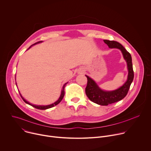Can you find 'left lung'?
Returning <instances> with one entry per match:
<instances>
[{"label":"left lung","instance_id":"obj_1","mask_svg":"<svg viewBox=\"0 0 151 151\" xmlns=\"http://www.w3.org/2000/svg\"><path fill=\"white\" fill-rule=\"evenodd\" d=\"M103 40L109 48H118L121 51L123 57L127 62L128 70L127 80L124 84L119 88L111 91L102 90L99 87V86L94 80L87 75H85L87 78V85L85 88L86 95L91 101L96 104L101 106H107L109 104L121 100L126 96L129 88H130L131 83L133 81L134 72L132 56L124 48V47L116 41L109 40Z\"/></svg>","mask_w":151,"mask_h":151}]
</instances>
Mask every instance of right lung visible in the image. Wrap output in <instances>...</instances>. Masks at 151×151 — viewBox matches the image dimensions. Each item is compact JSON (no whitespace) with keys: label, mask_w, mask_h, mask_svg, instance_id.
I'll list each match as a JSON object with an SVG mask.
<instances>
[{"label":"right lung","mask_w":151,"mask_h":151,"mask_svg":"<svg viewBox=\"0 0 151 151\" xmlns=\"http://www.w3.org/2000/svg\"><path fill=\"white\" fill-rule=\"evenodd\" d=\"M42 42V41L37 42L35 43V44H34L33 45H35V44H39V43H40V42ZM32 46H30V47H29V48H30ZM68 83V82H67V83H64V84L63 87V88H62V90H61V95H60V97H59L58 100L57 101H55V103H52V104H49V105H46V106H40V105H34V104H32L30 103L29 102H28L27 101H26V100H25V99L22 97V96L21 95V94L19 93V94H20V96H21V98H22V99L23 100V101H24L26 103H27V104H29V105H30V106H33V107H35V108H36V109H40V110H45V109H47L51 108V107H54V106H56L57 104H58V103H59L62 100V99H63V98L64 97V87H65L66 85Z\"/></svg>","instance_id":"obj_1"}]
</instances>
